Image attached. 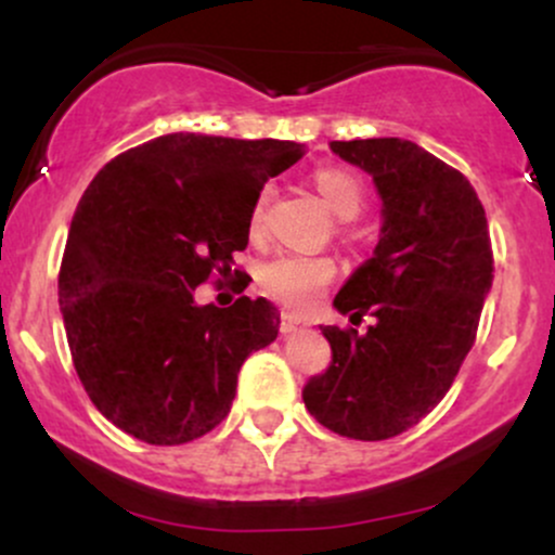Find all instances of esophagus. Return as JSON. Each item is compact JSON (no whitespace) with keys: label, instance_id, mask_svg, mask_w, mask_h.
<instances>
[{"label":"esophagus","instance_id":"esophagus-1","mask_svg":"<svg viewBox=\"0 0 555 555\" xmlns=\"http://www.w3.org/2000/svg\"><path fill=\"white\" fill-rule=\"evenodd\" d=\"M305 326H308V321H305V318H299L295 313H282V331H284V334H295V331L305 328Z\"/></svg>","mask_w":555,"mask_h":555}]
</instances>
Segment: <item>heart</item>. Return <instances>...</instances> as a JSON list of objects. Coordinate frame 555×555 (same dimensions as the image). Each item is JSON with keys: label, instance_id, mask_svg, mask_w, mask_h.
<instances>
[{"label": "heart", "instance_id": "b5f03b06", "mask_svg": "<svg viewBox=\"0 0 555 555\" xmlns=\"http://www.w3.org/2000/svg\"><path fill=\"white\" fill-rule=\"evenodd\" d=\"M315 188L323 195V201L328 203L331 211L341 216V219H354L365 206V188H362L358 177L344 169H318ZM266 201H269V190L260 193L256 208H253V232L263 224ZM334 276V260L326 256H299V253H282V256L271 258L260 269V282H263L266 289L282 302L292 305V308H313Z\"/></svg>", "mask_w": 555, "mask_h": 555}]
</instances>
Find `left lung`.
<instances>
[{
	"label": "left lung",
	"instance_id": "1",
	"mask_svg": "<svg viewBox=\"0 0 555 555\" xmlns=\"http://www.w3.org/2000/svg\"><path fill=\"white\" fill-rule=\"evenodd\" d=\"M331 151L380 197L378 245L334 297L341 315H373V326L321 328L331 365L302 401L339 436L384 441L428 415L473 349L493 284L488 219L467 177L412 140H334Z\"/></svg>",
	"mask_w": 555,
	"mask_h": 555
}]
</instances>
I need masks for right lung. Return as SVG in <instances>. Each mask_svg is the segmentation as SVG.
<instances>
[{
	"mask_svg": "<svg viewBox=\"0 0 555 555\" xmlns=\"http://www.w3.org/2000/svg\"><path fill=\"white\" fill-rule=\"evenodd\" d=\"M302 151L171 132L112 158L88 184L60 310L80 384L119 430L180 446L229 415L242 362L276 339L279 310L263 297L197 305L195 286L214 271L232 276L260 190Z\"/></svg>",
	"mask_w": 555,
	"mask_h": 555,
	"instance_id": "right-lung-1",
	"label": "right lung"
}]
</instances>
